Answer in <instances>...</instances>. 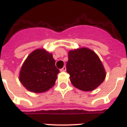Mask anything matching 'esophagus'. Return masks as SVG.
Listing matches in <instances>:
<instances>
[{
    "label": "esophagus",
    "instance_id": "1",
    "mask_svg": "<svg viewBox=\"0 0 127 127\" xmlns=\"http://www.w3.org/2000/svg\"><path fill=\"white\" fill-rule=\"evenodd\" d=\"M66 68L65 66H64L63 68H61V69H60V71L61 72H64L66 71Z\"/></svg>",
    "mask_w": 127,
    "mask_h": 127
}]
</instances>
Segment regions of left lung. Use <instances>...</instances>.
<instances>
[{"label":"left lung","instance_id":"8db88e82","mask_svg":"<svg viewBox=\"0 0 127 127\" xmlns=\"http://www.w3.org/2000/svg\"><path fill=\"white\" fill-rule=\"evenodd\" d=\"M66 72L74 86L82 91H92L105 78L106 73L96 53L88 48L68 52Z\"/></svg>","mask_w":127,"mask_h":127}]
</instances>
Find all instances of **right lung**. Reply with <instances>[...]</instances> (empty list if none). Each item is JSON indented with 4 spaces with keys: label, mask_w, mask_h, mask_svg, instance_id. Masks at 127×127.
Segmentation results:
<instances>
[{
    "label": "right lung",
    "mask_w": 127,
    "mask_h": 127,
    "mask_svg": "<svg viewBox=\"0 0 127 127\" xmlns=\"http://www.w3.org/2000/svg\"><path fill=\"white\" fill-rule=\"evenodd\" d=\"M59 73L53 55L43 49H37L29 55L22 64L19 79L28 90L42 93L53 86Z\"/></svg>",
    "instance_id": "add662e5"
}]
</instances>
